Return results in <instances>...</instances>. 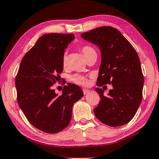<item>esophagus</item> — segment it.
Wrapping results in <instances>:
<instances>
[{
	"mask_svg": "<svg viewBox=\"0 0 159 159\" xmlns=\"http://www.w3.org/2000/svg\"><path fill=\"white\" fill-rule=\"evenodd\" d=\"M83 92H84V94L86 95L89 93L90 92V90L87 89H83Z\"/></svg>",
	"mask_w": 159,
	"mask_h": 159,
	"instance_id": "34e87169",
	"label": "esophagus"
}]
</instances>
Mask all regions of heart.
Segmentation results:
<instances>
[{"instance_id": "heart-1", "label": "heart", "mask_w": 159, "mask_h": 159, "mask_svg": "<svg viewBox=\"0 0 159 159\" xmlns=\"http://www.w3.org/2000/svg\"><path fill=\"white\" fill-rule=\"evenodd\" d=\"M81 51H82L84 56L85 59L89 57V56H91L93 54H96L95 50L92 47L89 46H82L81 48ZM62 62L63 64L65 66L66 63V54L63 56ZM72 80L80 85H87L89 83V80H87V78L83 75H74L72 77Z\"/></svg>"}]
</instances>
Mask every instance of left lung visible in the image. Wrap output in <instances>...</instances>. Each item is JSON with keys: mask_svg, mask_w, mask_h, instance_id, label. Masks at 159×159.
I'll return each mask as SVG.
<instances>
[{"mask_svg": "<svg viewBox=\"0 0 159 159\" xmlns=\"http://www.w3.org/2000/svg\"><path fill=\"white\" fill-rule=\"evenodd\" d=\"M94 43L101 52V64L97 86L112 84L108 96L96 88L100 101L94 109L99 120L110 127L128 123L134 118L143 97L144 77L139 55L118 30L102 26L81 34Z\"/></svg>", "mask_w": 159, "mask_h": 159, "instance_id": "8db88e82", "label": "left lung"}]
</instances>
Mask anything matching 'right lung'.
<instances>
[{
    "label": "right lung",
    "instance_id": "add662e5",
    "mask_svg": "<svg viewBox=\"0 0 159 159\" xmlns=\"http://www.w3.org/2000/svg\"><path fill=\"white\" fill-rule=\"evenodd\" d=\"M74 39L73 34L41 36L23 57L16 75L19 105L28 121L43 132L55 134L66 127L74 103L84 95L74 84L64 86L61 95L52 88L61 79L64 50Z\"/></svg>",
    "mask_w": 159,
    "mask_h": 159
}]
</instances>
